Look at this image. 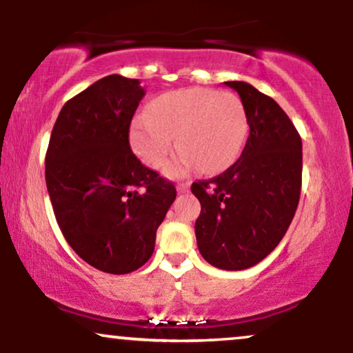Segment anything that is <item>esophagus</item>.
Instances as JSON below:
<instances>
[{"label":"esophagus","instance_id":"obj_1","mask_svg":"<svg viewBox=\"0 0 353 353\" xmlns=\"http://www.w3.org/2000/svg\"><path fill=\"white\" fill-rule=\"evenodd\" d=\"M189 188H190V182L189 181L177 182V190H179V192H188Z\"/></svg>","mask_w":353,"mask_h":353}]
</instances>
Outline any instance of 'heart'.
<instances>
[{"instance_id":"obj_1","label":"heart","mask_w":353,"mask_h":353,"mask_svg":"<svg viewBox=\"0 0 353 353\" xmlns=\"http://www.w3.org/2000/svg\"><path fill=\"white\" fill-rule=\"evenodd\" d=\"M247 114L242 101L232 92L209 88H188L157 96L148 116L136 117L131 143L149 168H161L174 149V137L182 152L165 172L182 176L194 165L204 174L230 168L244 148Z\"/></svg>"}]
</instances>
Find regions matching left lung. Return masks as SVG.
<instances>
[{
	"instance_id": "8db88e82",
	"label": "left lung",
	"mask_w": 353,
	"mask_h": 353,
	"mask_svg": "<svg viewBox=\"0 0 353 353\" xmlns=\"http://www.w3.org/2000/svg\"><path fill=\"white\" fill-rule=\"evenodd\" d=\"M225 86L241 96L250 132L228 171L190 185L201 202L194 229L210 265L244 270L272 252L292 222L302 188V139L272 98L244 81Z\"/></svg>"
}]
</instances>
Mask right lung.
I'll return each mask as SVG.
<instances>
[{
  "label": "right lung",
  "mask_w": 353,
  "mask_h": 353,
  "mask_svg": "<svg viewBox=\"0 0 353 353\" xmlns=\"http://www.w3.org/2000/svg\"><path fill=\"white\" fill-rule=\"evenodd\" d=\"M139 79L111 74L61 109L46 151V188L68 244L89 265L129 274L151 259L176 188L131 151Z\"/></svg>",
  "instance_id": "obj_1"
}]
</instances>
